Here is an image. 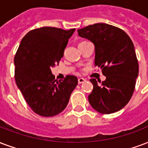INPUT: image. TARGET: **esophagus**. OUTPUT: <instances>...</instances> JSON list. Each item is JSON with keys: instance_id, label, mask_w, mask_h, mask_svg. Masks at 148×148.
I'll return each instance as SVG.
<instances>
[{"instance_id": "1", "label": "esophagus", "mask_w": 148, "mask_h": 148, "mask_svg": "<svg viewBox=\"0 0 148 148\" xmlns=\"http://www.w3.org/2000/svg\"><path fill=\"white\" fill-rule=\"evenodd\" d=\"M86 80L84 78H82V77H80V78H78V83L79 84H82V83H84V82H85Z\"/></svg>"}]
</instances>
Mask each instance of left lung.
<instances>
[{
  "mask_svg": "<svg viewBox=\"0 0 148 148\" xmlns=\"http://www.w3.org/2000/svg\"><path fill=\"white\" fill-rule=\"evenodd\" d=\"M79 36L95 45V64L106 77L104 82L90 80L93 90L88 95L92 108L102 114L123 109L131 99L139 65L131 39L119 28L97 23L77 29Z\"/></svg>",
  "mask_w": 148,
  "mask_h": 148,
  "instance_id": "1",
  "label": "left lung"
}]
</instances>
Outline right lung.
<instances>
[{"mask_svg":"<svg viewBox=\"0 0 148 148\" xmlns=\"http://www.w3.org/2000/svg\"><path fill=\"white\" fill-rule=\"evenodd\" d=\"M74 31L54 27L33 29L21 39L14 56L17 86L27 104L39 116H53L61 112L78 83L74 75L58 82L51 72V67L64 56Z\"/></svg>","mask_w":148,"mask_h":148,"instance_id":"1","label":"right lung"}]
</instances>
